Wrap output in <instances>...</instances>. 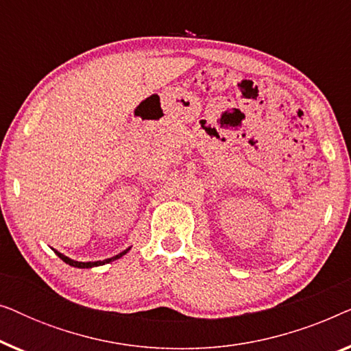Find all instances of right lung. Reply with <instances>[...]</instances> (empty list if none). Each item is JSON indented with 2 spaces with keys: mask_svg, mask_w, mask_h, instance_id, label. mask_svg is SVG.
Listing matches in <instances>:
<instances>
[{
  "mask_svg": "<svg viewBox=\"0 0 351 351\" xmlns=\"http://www.w3.org/2000/svg\"><path fill=\"white\" fill-rule=\"evenodd\" d=\"M129 251V249H126V251H123V252H119L118 256H114V257H112V258H107V261H104V262H76V261H71V258H69V257H65L64 254H60V252H57L56 251V254L57 256H59L62 261H64L65 263H69V265H71V267H76V268H90V267H99V265H104V263H108V262H113V261H117V258H119V257H123L124 254H126Z\"/></svg>",
  "mask_w": 351,
  "mask_h": 351,
  "instance_id": "right-lung-1",
  "label": "right lung"
}]
</instances>
